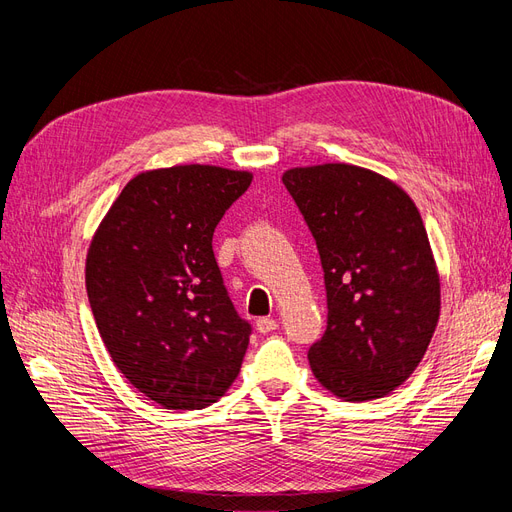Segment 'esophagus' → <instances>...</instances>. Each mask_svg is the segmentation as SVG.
Returning <instances> with one entry per match:
<instances>
[{
  "mask_svg": "<svg viewBox=\"0 0 512 512\" xmlns=\"http://www.w3.org/2000/svg\"><path fill=\"white\" fill-rule=\"evenodd\" d=\"M277 327H280V324H277V320H273V318H258V320H256V329H258V333H262V335H267V333L275 331Z\"/></svg>",
  "mask_w": 512,
  "mask_h": 512,
  "instance_id": "34e87169",
  "label": "esophagus"
}]
</instances>
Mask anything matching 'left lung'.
<instances>
[{"label": "left lung", "instance_id": "1", "mask_svg": "<svg viewBox=\"0 0 512 512\" xmlns=\"http://www.w3.org/2000/svg\"><path fill=\"white\" fill-rule=\"evenodd\" d=\"M282 181L316 239L327 288V331L309 348V367L339 399L393 393L440 318L421 213L397 183L361 166H299Z\"/></svg>", "mask_w": 512, "mask_h": 512}]
</instances>
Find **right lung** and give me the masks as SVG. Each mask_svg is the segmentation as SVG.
I'll return each instance as SVG.
<instances>
[{
  "label": "right lung",
  "instance_id": "add662e5",
  "mask_svg": "<svg viewBox=\"0 0 512 512\" xmlns=\"http://www.w3.org/2000/svg\"><path fill=\"white\" fill-rule=\"evenodd\" d=\"M252 173L209 164L147 170L91 239L85 284L113 363L168 410H200L239 376L252 327L232 305L213 230Z\"/></svg>",
  "mask_w": 512,
  "mask_h": 512
}]
</instances>
